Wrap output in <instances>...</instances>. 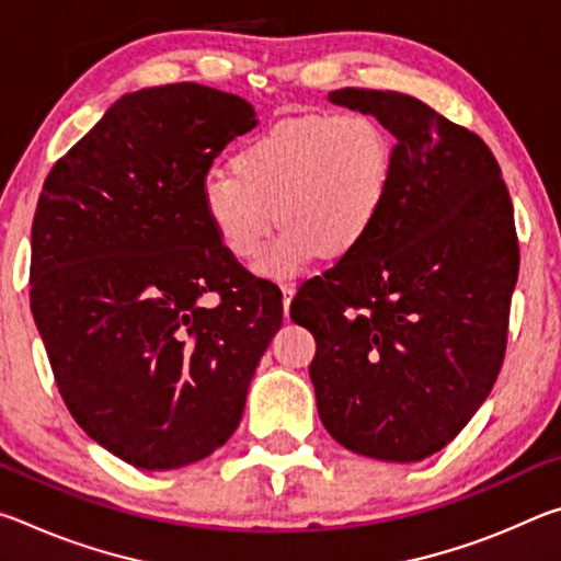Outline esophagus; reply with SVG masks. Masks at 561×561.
<instances>
[{"instance_id": "34e87169", "label": "esophagus", "mask_w": 561, "mask_h": 561, "mask_svg": "<svg viewBox=\"0 0 561 561\" xmlns=\"http://www.w3.org/2000/svg\"><path fill=\"white\" fill-rule=\"evenodd\" d=\"M279 289H282V304H284V317H287V309H289V304H291V299H294V294H297V284H294V282H284Z\"/></svg>"}]
</instances>
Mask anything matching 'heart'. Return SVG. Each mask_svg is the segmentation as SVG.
I'll return each mask as SVG.
<instances>
[{
  "mask_svg": "<svg viewBox=\"0 0 561 561\" xmlns=\"http://www.w3.org/2000/svg\"><path fill=\"white\" fill-rule=\"evenodd\" d=\"M232 173L213 170L203 213L227 252L262 277H291L314 254L339 257L364 242L393 180V144L371 113H314L264 128L237 148Z\"/></svg>",
  "mask_w": 561,
  "mask_h": 561,
  "instance_id": "obj_1",
  "label": "heart"
}]
</instances>
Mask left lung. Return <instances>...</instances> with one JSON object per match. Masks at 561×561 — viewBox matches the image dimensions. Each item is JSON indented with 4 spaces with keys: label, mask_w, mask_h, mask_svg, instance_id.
Masks as SVG:
<instances>
[{
    "label": "left lung",
    "mask_w": 561,
    "mask_h": 561,
    "mask_svg": "<svg viewBox=\"0 0 561 561\" xmlns=\"http://www.w3.org/2000/svg\"><path fill=\"white\" fill-rule=\"evenodd\" d=\"M329 101L393 133V180L364 242L291 301L331 438L376 460L445 448L497 381L519 272L515 213L478 133L396 91Z\"/></svg>",
    "instance_id": "obj_1"
}]
</instances>
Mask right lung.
Listing matches in <instances>:
<instances>
[{
	"instance_id": "right-lung-1",
	"label": "right lung",
	"mask_w": 561,
	"mask_h": 561,
	"mask_svg": "<svg viewBox=\"0 0 561 561\" xmlns=\"http://www.w3.org/2000/svg\"><path fill=\"white\" fill-rule=\"evenodd\" d=\"M254 126L244 99L201 83L126 93L36 203L30 301L54 381L89 438L133 468L225 445L282 327L274 284L225 250L201 201L215 158Z\"/></svg>"
}]
</instances>
